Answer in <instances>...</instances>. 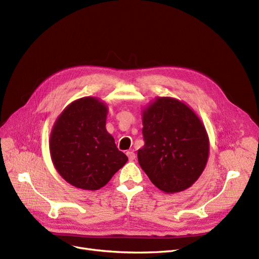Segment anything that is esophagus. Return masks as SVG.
<instances>
[{"instance_id":"34e87169","label":"esophagus","mask_w":259,"mask_h":259,"mask_svg":"<svg viewBox=\"0 0 259 259\" xmlns=\"http://www.w3.org/2000/svg\"><path fill=\"white\" fill-rule=\"evenodd\" d=\"M127 156H128V158H129V160H134L135 159V153L134 152H132V151H128L127 153Z\"/></svg>"}]
</instances>
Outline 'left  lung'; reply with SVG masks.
Returning a JSON list of instances; mask_svg holds the SVG:
<instances>
[{
    "label": "left lung",
    "instance_id": "1",
    "mask_svg": "<svg viewBox=\"0 0 259 259\" xmlns=\"http://www.w3.org/2000/svg\"><path fill=\"white\" fill-rule=\"evenodd\" d=\"M145 145L138 151L140 166L165 193L191 187L205 170L210 144L196 113L176 99L156 98L143 110Z\"/></svg>",
    "mask_w": 259,
    "mask_h": 259
}]
</instances>
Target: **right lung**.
Wrapping results in <instances>:
<instances>
[{
  "mask_svg": "<svg viewBox=\"0 0 259 259\" xmlns=\"http://www.w3.org/2000/svg\"><path fill=\"white\" fill-rule=\"evenodd\" d=\"M107 114L105 102L81 98L68 105L52 127L49 150L53 166L78 189H101L128 160L106 129Z\"/></svg>",
  "mask_w": 259,
  "mask_h": 259,
  "instance_id": "obj_1",
  "label": "right lung"
}]
</instances>
